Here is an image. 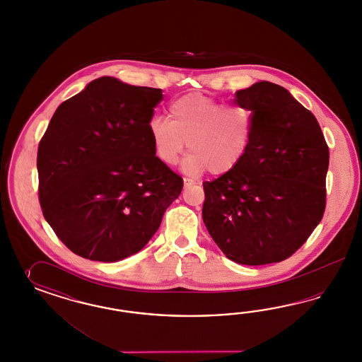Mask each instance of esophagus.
Instances as JSON below:
<instances>
[{
	"label": "esophagus",
	"mask_w": 362,
	"mask_h": 362,
	"mask_svg": "<svg viewBox=\"0 0 362 362\" xmlns=\"http://www.w3.org/2000/svg\"><path fill=\"white\" fill-rule=\"evenodd\" d=\"M192 185H197V182H195V180H192V179L185 177V186L189 187L192 186Z\"/></svg>",
	"instance_id": "esophagus-1"
}]
</instances>
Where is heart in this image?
<instances>
[{
	"mask_svg": "<svg viewBox=\"0 0 362 362\" xmlns=\"http://www.w3.org/2000/svg\"><path fill=\"white\" fill-rule=\"evenodd\" d=\"M170 119L153 117L150 136L160 162L177 163L188 143L185 170L189 174L223 175L239 165L248 151L252 134L250 110L200 93L171 102Z\"/></svg>",
	"mask_w": 362,
	"mask_h": 362,
	"instance_id": "heart-1",
	"label": "heart"
}]
</instances>
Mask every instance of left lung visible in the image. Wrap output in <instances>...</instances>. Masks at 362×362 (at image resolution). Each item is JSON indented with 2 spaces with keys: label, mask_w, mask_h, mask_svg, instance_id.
<instances>
[{
  "label": "left lung",
  "mask_w": 362,
  "mask_h": 362,
  "mask_svg": "<svg viewBox=\"0 0 362 362\" xmlns=\"http://www.w3.org/2000/svg\"><path fill=\"white\" fill-rule=\"evenodd\" d=\"M233 102L251 111V143L232 171L203 183V220L232 262L279 263L322 219L328 144L316 117L276 83L256 82Z\"/></svg>",
  "instance_id": "1"
}]
</instances>
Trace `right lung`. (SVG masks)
<instances>
[{
    "instance_id": "add662e5",
    "label": "right lung",
    "mask_w": 362,
    "mask_h": 362,
    "mask_svg": "<svg viewBox=\"0 0 362 362\" xmlns=\"http://www.w3.org/2000/svg\"><path fill=\"white\" fill-rule=\"evenodd\" d=\"M160 88L112 77L62 102L37 153L45 219L66 247L112 263L139 252L183 179L155 155L148 124Z\"/></svg>"
}]
</instances>
